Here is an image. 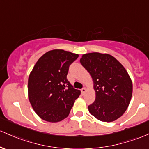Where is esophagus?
Masks as SVG:
<instances>
[{"label":"esophagus","instance_id":"34e87169","mask_svg":"<svg viewBox=\"0 0 149 149\" xmlns=\"http://www.w3.org/2000/svg\"><path fill=\"white\" fill-rule=\"evenodd\" d=\"M86 91H87V90H86V88H83L82 89H81V93H82V94H85L86 93Z\"/></svg>","mask_w":149,"mask_h":149}]
</instances>
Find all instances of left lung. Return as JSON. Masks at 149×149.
Wrapping results in <instances>:
<instances>
[{"mask_svg": "<svg viewBox=\"0 0 149 149\" xmlns=\"http://www.w3.org/2000/svg\"><path fill=\"white\" fill-rule=\"evenodd\" d=\"M89 72L95 91V100L89 112L102 122H111L125 112L132 96V81L125 67L108 54L93 52L80 59Z\"/></svg>", "mask_w": 149, "mask_h": 149, "instance_id": "left-lung-1", "label": "left lung"}]
</instances>
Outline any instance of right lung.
Instances as JSON below:
<instances>
[{"label":"right lung","mask_w":149,"mask_h":149,"mask_svg":"<svg viewBox=\"0 0 149 149\" xmlns=\"http://www.w3.org/2000/svg\"><path fill=\"white\" fill-rule=\"evenodd\" d=\"M78 57L63 49L46 52L35 63L28 78V98L42 120L58 122L68 116L81 91L67 80L69 66Z\"/></svg>","instance_id":"obj_1"}]
</instances>
